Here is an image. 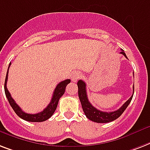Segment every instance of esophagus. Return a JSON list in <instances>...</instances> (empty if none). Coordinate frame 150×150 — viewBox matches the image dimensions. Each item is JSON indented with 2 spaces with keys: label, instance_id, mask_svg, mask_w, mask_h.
<instances>
[{
  "label": "esophagus",
  "instance_id": "obj_1",
  "mask_svg": "<svg viewBox=\"0 0 150 150\" xmlns=\"http://www.w3.org/2000/svg\"><path fill=\"white\" fill-rule=\"evenodd\" d=\"M81 77V74L80 73H74L72 75H71V81L72 82H74V83H75V82H77V80L79 79V78Z\"/></svg>",
  "mask_w": 150,
  "mask_h": 150
}]
</instances>
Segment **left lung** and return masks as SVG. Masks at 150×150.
<instances>
[{
    "label": "left lung",
    "mask_w": 150,
    "mask_h": 150,
    "mask_svg": "<svg viewBox=\"0 0 150 150\" xmlns=\"http://www.w3.org/2000/svg\"><path fill=\"white\" fill-rule=\"evenodd\" d=\"M120 53L123 54L127 59V57L125 52L123 50L120 52ZM77 85L78 88H79V98L80 102H81L83 110L85 113L86 116L89 120L93 121V122L101 123H109V122H112V121L119 118L123 114L126 108H127V106L129 105V104L132 100L134 95V87L133 86V94H132V96L123 104V105L121 106L120 108H119L118 110L114 111V112H102V111L97 109L95 107H93L89 101L87 94H86V85L83 80H79Z\"/></svg>",
    "instance_id": "obj_1"
}]
</instances>
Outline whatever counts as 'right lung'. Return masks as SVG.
<instances>
[{
  "label": "right lung",
  "instance_id": "obj_1",
  "mask_svg": "<svg viewBox=\"0 0 150 150\" xmlns=\"http://www.w3.org/2000/svg\"><path fill=\"white\" fill-rule=\"evenodd\" d=\"M10 65H11V63L9 64L8 71H7L6 74V78H5L4 92H5V95L8 98V100L10 105L12 108V109L14 110L15 112L16 113L17 116L23 119V120L29 121V122H43V121H45L48 119H50L52 116V114L54 113L56 109H57L59 100L64 95V93L65 92V88H66L68 83H71V80L66 79L64 81L60 82V83H58V85L57 86V87L54 90V92L52 93V100H51L50 104L48 105L47 107L45 108L42 112L36 113V114H29V113L24 112L22 110L20 107L16 103L14 99L11 98V94H10L9 91L7 89V81H8V69Z\"/></svg>",
  "mask_w": 150,
  "mask_h": 150
}]
</instances>
